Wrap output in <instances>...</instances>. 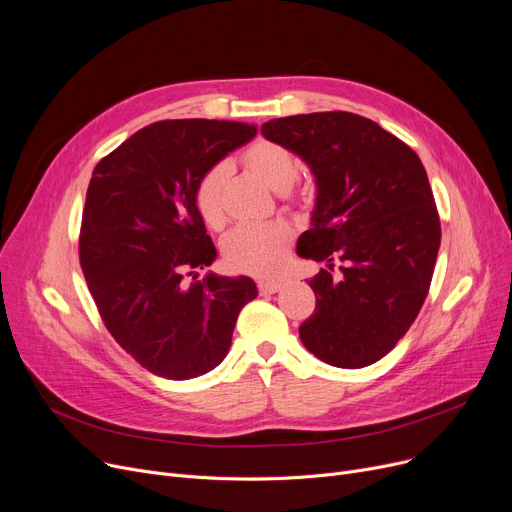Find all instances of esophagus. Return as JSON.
I'll list each match as a JSON object with an SVG mask.
<instances>
[{"label":"esophagus","mask_w":512,"mask_h":512,"mask_svg":"<svg viewBox=\"0 0 512 512\" xmlns=\"http://www.w3.org/2000/svg\"><path fill=\"white\" fill-rule=\"evenodd\" d=\"M257 288H259L261 294H276V292H280L282 284H280V282H274V280H259V282H257Z\"/></svg>","instance_id":"obj_1"}]
</instances>
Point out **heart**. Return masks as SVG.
Wrapping results in <instances>:
<instances>
[{
	"label": "heart",
	"instance_id": "1",
	"mask_svg": "<svg viewBox=\"0 0 512 512\" xmlns=\"http://www.w3.org/2000/svg\"><path fill=\"white\" fill-rule=\"evenodd\" d=\"M241 162L269 189L286 193L298 181L300 162L290 148L274 140H255L241 154ZM230 170L218 162L208 166L193 185V206L201 222L212 230L226 224L224 187ZM294 232L288 224H241L222 243V259L228 269L251 276H274L284 267Z\"/></svg>",
	"mask_w": 512,
	"mask_h": 512
}]
</instances>
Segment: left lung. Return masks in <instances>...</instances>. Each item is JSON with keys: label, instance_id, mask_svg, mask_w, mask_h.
Listing matches in <instances>:
<instances>
[{"label": "left lung", "instance_id": "1", "mask_svg": "<svg viewBox=\"0 0 512 512\" xmlns=\"http://www.w3.org/2000/svg\"><path fill=\"white\" fill-rule=\"evenodd\" d=\"M261 133L317 177L298 255L327 269L309 282L317 302L298 329L304 348L337 368L381 360L416 321L440 247L422 160L379 123L346 111L271 119Z\"/></svg>", "mask_w": 512, "mask_h": 512}]
</instances>
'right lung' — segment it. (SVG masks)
Listing matches in <instances>:
<instances>
[{
  "label": "right lung",
  "mask_w": 512,
  "mask_h": 512,
  "mask_svg": "<svg viewBox=\"0 0 512 512\" xmlns=\"http://www.w3.org/2000/svg\"><path fill=\"white\" fill-rule=\"evenodd\" d=\"M255 133L257 125L238 121H156L94 168L80 265L102 323L156 377L185 381L218 366L238 313L257 296L245 276L208 274L185 284L193 269L216 259L193 185Z\"/></svg>",
  "instance_id": "right-lung-1"
}]
</instances>
